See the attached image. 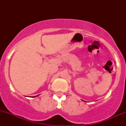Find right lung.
I'll return each mask as SVG.
<instances>
[{"mask_svg": "<svg viewBox=\"0 0 126 126\" xmlns=\"http://www.w3.org/2000/svg\"><path fill=\"white\" fill-rule=\"evenodd\" d=\"M38 96V95H37V96H34V97H35V96Z\"/></svg>", "mask_w": 126, "mask_h": 126, "instance_id": "obj_1", "label": "right lung"}]
</instances>
